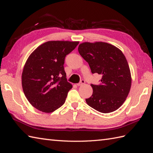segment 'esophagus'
I'll use <instances>...</instances> for the list:
<instances>
[{
  "label": "esophagus",
  "mask_w": 153,
  "mask_h": 153,
  "mask_svg": "<svg viewBox=\"0 0 153 153\" xmlns=\"http://www.w3.org/2000/svg\"><path fill=\"white\" fill-rule=\"evenodd\" d=\"M85 80H82L80 83H78V84H76V85H77V86H81V85H84V84H85Z\"/></svg>",
  "instance_id": "34e87169"
}]
</instances>
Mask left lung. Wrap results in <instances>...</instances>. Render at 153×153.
Returning <instances> with one entry per match:
<instances>
[{"instance_id":"8db88e82","label":"left lung","mask_w":153,"mask_h":153,"mask_svg":"<svg viewBox=\"0 0 153 153\" xmlns=\"http://www.w3.org/2000/svg\"><path fill=\"white\" fill-rule=\"evenodd\" d=\"M78 50L91 72L102 75L100 84L91 85L93 92L85 100L87 105L101 113L117 110L126 100L131 85L130 69L122 51L101 41L82 43Z\"/></svg>"}]
</instances>
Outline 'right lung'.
<instances>
[{"mask_svg":"<svg viewBox=\"0 0 153 153\" xmlns=\"http://www.w3.org/2000/svg\"><path fill=\"white\" fill-rule=\"evenodd\" d=\"M79 41H49L27 59L22 74L23 91L36 109L51 113L64 103L72 85L67 82L64 59Z\"/></svg>","mask_w":153,"mask_h":153,"instance_id":"obj_1","label":"right lung"}]
</instances>
